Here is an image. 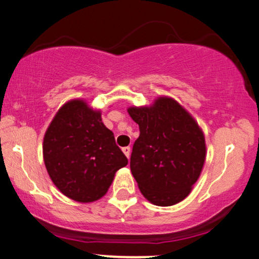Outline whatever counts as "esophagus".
Segmentation results:
<instances>
[{"mask_svg": "<svg viewBox=\"0 0 259 259\" xmlns=\"http://www.w3.org/2000/svg\"><path fill=\"white\" fill-rule=\"evenodd\" d=\"M122 151L124 152V155L126 156V157L128 158H130V151H131V149H130V147H124L122 149Z\"/></svg>", "mask_w": 259, "mask_h": 259, "instance_id": "obj_1", "label": "esophagus"}]
</instances>
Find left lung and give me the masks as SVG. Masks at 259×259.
I'll use <instances>...</instances> for the list:
<instances>
[{
	"mask_svg": "<svg viewBox=\"0 0 259 259\" xmlns=\"http://www.w3.org/2000/svg\"><path fill=\"white\" fill-rule=\"evenodd\" d=\"M140 126L130 158L142 195L158 206L183 201L205 161V140L195 119L176 101L159 97L151 107L129 108Z\"/></svg>",
	"mask_w": 259,
	"mask_h": 259,
	"instance_id": "1",
	"label": "left lung"
}]
</instances>
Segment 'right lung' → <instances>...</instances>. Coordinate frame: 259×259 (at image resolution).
<instances>
[{
    "label": "right lung",
    "instance_id": "1",
    "mask_svg": "<svg viewBox=\"0 0 259 259\" xmlns=\"http://www.w3.org/2000/svg\"><path fill=\"white\" fill-rule=\"evenodd\" d=\"M43 158L58 190L82 203L107 194L116 171L128 164L101 112L81 100L58 110L45 135Z\"/></svg>",
    "mask_w": 259,
    "mask_h": 259
}]
</instances>
